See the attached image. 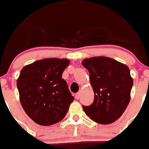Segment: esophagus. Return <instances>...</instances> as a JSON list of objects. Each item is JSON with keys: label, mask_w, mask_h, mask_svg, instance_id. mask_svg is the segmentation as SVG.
Listing matches in <instances>:
<instances>
[{"label": "esophagus", "mask_w": 149, "mask_h": 149, "mask_svg": "<svg viewBox=\"0 0 149 149\" xmlns=\"http://www.w3.org/2000/svg\"><path fill=\"white\" fill-rule=\"evenodd\" d=\"M74 98H75V99L78 100L79 98H80V93H76V94L74 95Z\"/></svg>", "instance_id": "esophagus-1"}]
</instances>
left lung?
<instances>
[{
	"label": "left lung",
	"mask_w": 149,
	"mask_h": 149,
	"mask_svg": "<svg viewBox=\"0 0 149 149\" xmlns=\"http://www.w3.org/2000/svg\"><path fill=\"white\" fill-rule=\"evenodd\" d=\"M82 65L89 73L94 91V101L89 106L83 105L92 120L107 125L119 119L131 99L133 79L127 65L106 56L83 60Z\"/></svg>",
	"instance_id": "left-lung-1"
}]
</instances>
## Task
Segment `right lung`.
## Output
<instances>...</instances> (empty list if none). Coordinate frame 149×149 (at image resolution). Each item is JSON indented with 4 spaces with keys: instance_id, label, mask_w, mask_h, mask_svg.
<instances>
[{
    "instance_id": "add662e5",
    "label": "right lung",
    "mask_w": 149,
    "mask_h": 149,
    "mask_svg": "<svg viewBox=\"0 0 149 149\" xmlns=\"http://www.w3.org/2000/svg\"><path fill=\"white\" fill-rule=\"evenodd\" d=\"M69 64L65 59L38 60L24 67L17 80L22 106L36 123L48 126L65 116L74 97L62 78Z\"/></svg>"
}]
</instances>
